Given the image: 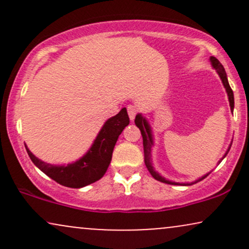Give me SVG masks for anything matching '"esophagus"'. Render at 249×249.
Here are the masks:
<instances>
[{"label": "esophagus", "mask_w": 249, "mask_h": 249, "mask_svg": "<svg viewBox=\"0 0 249 249\" xmlns=\"http://www.w3.org/2000/svg\"><path fill=\"white\" fill-rule=\"evenodd\" d=\"M137 107H134V105H128L127 107V113H128V117H130L131 121H133L134 117L137 115Z\"/></svg>", "instance_id": "esophagus-1"}]
</instances>
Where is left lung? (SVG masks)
Returning a JSON list of instances; mask_svg holds the SVG:
<instances>
[{
    "label": "left lung",
    "mask_w": 249,
    "mask_h": 249,
    "mask_svg": "<svg viewBox=\"0 0 249 249\" xmlns=\"http://www.w3.org/2000/svg\"><path fill=\"white\" fill-rule=\"evenodd\" d=\"M210 61H211V64H212V67L216 70V72H218L219 77H220V78H221L222 84H224V87L226 89V92H227L228 101H230L231 111H232V112H233V110H234V95H233L232 89H231V87H230V83H228L227 75H226V71L224 69V67H222L221 63H220L218 59L215 58V57L212 56L210 58ZM134 123H136L137 127H138L139 130H141L142 136V146H144V160H145V165H146L148 172L151 173V176H152L156 180H158V181H161V182H165V184H170V185H185V186H188V185H193V184H196V182L201 181L202 179L206 178L208 174L211 173L210 172V173L205 174L204 177H201V178L196 179V181H193V182H182V184H180V182H174V181H170V180H166V179L164 178V177H161L160 174H159L156 170H154V167H153V165H152V158H151V157H152L153 136H152V131H151L150 124H148V122L146 121V118H145V117H142L141 113H138V115L136 116ZM231 146H232V142H231L230 146H228L227 151H226V153L224 154V157H222V159H224L225 157L227 156V153L230 152ZM222 159H221V160H222Z\"/></svg>",
    "instance_id": "left-lung-1"
}]
</instances>
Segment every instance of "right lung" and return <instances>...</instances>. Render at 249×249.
<instances>
[{
    "label": "right lung",
    "mask_w": 249,
    "mask_h": 249,
    "mask_svg": "<svg viewBox=\"0 0 249 249\" xmlns=\"http://www.w3.org/2000/svg\"><path fill=\"white\" fill-rule=\"evenodd\" d=\"M130 123L126 108H122L119 113L111 117L103 125L98 136L96 137L92 146L81 159L72 164L51 165L42 161L27 148L31 161L36 165L43 173L47 174L56 182L67 187L81 188L92 184L104 176L112 158L113 147H115L119 134L123 132L125 126Z\"/></svg>",
    "instance_id": "1"
}]
</instances>
